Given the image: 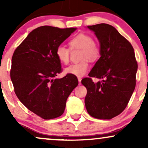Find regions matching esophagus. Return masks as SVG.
<instances>
[{
	"label": "esophagus",
	"mask_w": 148,
	"mask_h": 148,
	"mask_svg": "<svg viewBox=\"0 0 148 148\" xmlns=\"http://www.w3.org/2000/svg\"><path fill=\"white\" fill-rule=\"evenodd\" d=\"M78 80H79V84H81V78H80V77H79V78H78Z\"/></svg>",
	"instance_id": "1"
}]
</instances>
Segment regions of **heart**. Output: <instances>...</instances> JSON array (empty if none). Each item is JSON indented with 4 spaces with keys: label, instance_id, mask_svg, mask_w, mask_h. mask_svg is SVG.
Listing matches in <instances>:
<instances>
[{
    "label": "heart",
    "instance_id": "heart-1",
    "mask_svg": "<svg viewBox=\"0 0 148 148\" xmlns=\"http://www.w3.org/2000/svg\"><path fill=\"white\" fill-rule=\"evenodd\" d=\"M69 45L72 48L82 49V59H88L89 60H95L99 56V48L96 42L93 41L90 35L81 33L73 37L69 42ZM56 56L61 63L67 64L69 60V50L65 46L60 45L57 47ZM89 64L88 60H84L79 63H74L69 65L64 69L66 74L79 76H84L87 72Z\"/></svg>",
    "mask_w": 148,
    "mask_h": 148
}]
</instances>
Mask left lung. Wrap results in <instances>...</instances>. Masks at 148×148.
<instances>
[{
	"label": "left lung",
	"instance_id": "1",
	"mask_svg": "<svg viewBox=\"0 0 148 148\" xmlns=\"http://www.w3.org/2000/svg\"><path fill=\"white\" fill-rule=\"evenodd\" d=\"M99 40L100 58L81 81L87 89L85 105L93 118L110 120L126 108L136 86L138 64L133 47L113 26L88 25ZM90 77L102 79L94 83Z\"/></svg>",
	"mask_w": 148,
	"mask_h": 148
}]
</instances>
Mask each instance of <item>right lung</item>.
I'll return each instance as SVG.
<instances>
[{
    "label": "right lung",
    "mask_w": 148,
    "mask_h": 148,
    "mask_svg": "<svg viewBox=\"0 0 148 148\" xmlns=\"http://www.w3.org/2000/svg\"><path fill=\"white\" fill-rule=\"evenodd\" d=\"M76 30L39 27L13 53L10 77L15 94L28 109L45 120L62 115L67 98L79 84L72 74L54 79L62 71L57 47Z\"/></svg>",
    "instance_id": "obj_1"
}]
</instances>
